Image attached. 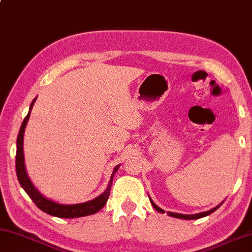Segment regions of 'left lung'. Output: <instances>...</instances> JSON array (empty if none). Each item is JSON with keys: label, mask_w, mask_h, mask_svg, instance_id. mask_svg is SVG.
Masks as SVG:
<instances>
[{"label": "left lung", "mask_w": 252, "mask_h": 252, "mask_svg": "<svg viewBox=\"0 0 252 252\" xmlns=\"http://www.w3.org/2000/svg\"><path fill=\"white\" fill-rule=\"evenodd\" d=\"M151 202H152V205H153L154 208H155L157 211H159V213H161V214H164V213H165L164 210H162L161 208H159V207H158L157 205H155V202H154L152 199H151ZM219 207H220V205H219V206H217V207H215V208H213L211 210L205 211V213L196 214V215H183V214L170 213V211H168V213H167V215L170 216V217H175V218H179V219H187V220H191V219H199V218L205 217V216H208V215H210V214H213L215 210H217V209L219 208Z\"/></svg>", "instance_id": "8db88e82"}]
</instances>
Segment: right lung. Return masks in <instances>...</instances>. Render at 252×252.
<instances>
[{"label":"right lung","mask_w":252,"mask_h":252,"mask_svg":"<svg viewBox=\"0 0 252 252\" xmlns=\"http://www.w3.org/2000/svg\"><path fill=\"white\" fill-rule=\"evenodd\" d=\"M34 99L31 104L30 112L26 115L24 118L23 123H22L21 128L19 131V136H17V142H16V159H15V168H16V175L17 179L21 184V186L23 187L26 193L31 197V199L34 201V204L36 205L39 209L44 213H46L51 216H55V217L59 218H77V217H84V216L93 215L97 213V211L100 210L105 206L106 202L108 200L109 192H110V187H112L113 184V178L116 173L117 169L119 168V165L116 166L113 170V174L110 176V180L108 184V187L106 188V190L101 193L100 196L96 197L95 199L91 201L83 202V204H77V205H61L57 204L55 201H52L47 199L41 193L38 192L36 188L33 186V184L31 183L28 174H26L25 170V165H24V153H23V138H24V130L26 127V124L30 118L31 109L33 107V104L35 103Z\"/></svg>","instance_id":"obj_1"}]
</instances>
